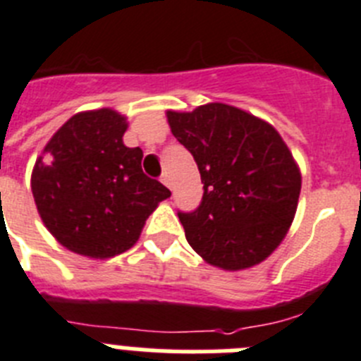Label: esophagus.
Instances as JSON below:
<instances>
[{"label":"esophagus","instance_id":"obj_1","mask_svg":"<svg viewBox=\"0 0 361 361\" xmlns=\"http://www.w3.org/2000/svg\"><path fill=\"white\" fill-rule=\"evenodd\" d=\"M161 183L164 184L166 188H170V190H171V180H170V175H168V173H162V175H161Z\"/></svg>","mask_w":361,"mask_h":361}]
</instances>
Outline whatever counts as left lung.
<instances>
[{"instance_id": "obj_1", "label": "left lung", "mask_w": 361, "mask_h": 361, "mask_svg": "<svg viewBox=\"0 0 361 361\" xmlns=\"http://www.w3.org/2000/svg\"><path fill=\"white\" fill-rule=\"evenodd\" d=\"M166 117L204 183L199 208L178 213L191 247L224 271L264 262L298 208L302 173L291 149L273 124L231 104L168 110Z\"/></svg>"}]
</instances>
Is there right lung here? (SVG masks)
<instances>
[{"label":"right lung","mask_w":361,"mask_h":361,"mask_svg":"<svg viewBox=\"0 0 361 361\" xmlns=\"http://www.w3.org/2000/svg\"><path fill=\"white\" fill-rule=\"evenodd\" d=\"M126 116L114 108L79 111L44 145L32 170V195L44 228L88 258L128 251L171 195L142 173L141 148L124 146Z\"/></svg>","instance_id":"1"}]
</instances>
